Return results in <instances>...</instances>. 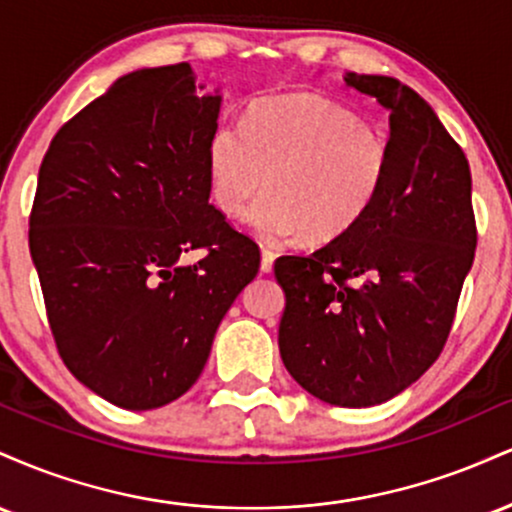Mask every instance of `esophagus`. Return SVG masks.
I'll return each instance as SVG.
<instances>
[{
  "instance_id": "esophagus-1",
  "label": "esophagus",
  "mask_w": 512,
  "mask_h": 512,
  "mask_svg": "<svg viewBox=\"0 0 512 512\" xmlns=\"http://www.w3.org/2000/svg\"><path fill=\"white\" fill-rule=\"evenodd\" d=\"M272 267H274V252L269 248H262L260 250V269L264 274H269L272 272Z\"/></svg>"
}]
</instances>
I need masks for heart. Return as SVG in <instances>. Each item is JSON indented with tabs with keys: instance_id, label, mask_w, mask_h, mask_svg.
<instances>
[{
	"instance_id": "obj_1",
	"label": "heart",
	"mask_w": 512,
	"mask_h": 512,
	"mask_svg": "<svg viewBox=\"0 0 512 512\" xmlns=\"http://www.w3.org/2000/svg\"><path fill=\"white\" fill-rule=\"evenodd\" d=\"M383 129L313 93L267 98L245 113L243 129L219 125L207 144L211 202L238 216L262 185L248 226L260 240L344 236L373 209L390 175Z\"/></svg>"
}]
</instances>
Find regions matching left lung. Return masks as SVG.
<instances>
[{
	"label": "left lung",
	"instance_id": "1",
	"mask_svg": "<svg viewBox=\"0 0 512 512\" xmlns=\"http://www.w3.org/2000/svg\"><path fill=\"white\" fill-rule=\"evenodd\" d=\"M390 113V175L373 209L313 255H284L281 361L334 407H373L433 366L474 262L477 226L464 151L414 88L344 74Z\"/></svg>",
	"mask_w": 512,
	"mask_h": 512
}]
</instances>
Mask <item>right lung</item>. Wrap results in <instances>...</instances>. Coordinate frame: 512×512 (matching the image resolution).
<instances>
[{
	"mask_svg": "<svg viewBox=\"0 0 512 512\" xmlns=\"http://www.w3.org/2000/svg\"><path fill=\"white\" fill-rule=\"evenodd\" d=\"M221 93L187 62L137 69L52 139L31 211V257L64 366L110 404L185 395L260 250L209 204ZM208 255L185 265L187 251Z\"/></svg>",
	"mask_w": 512,
	"mask_h": 512,
	"instance_id": "right-lung-1",
	"label": "right lung"
}]
</instances>
